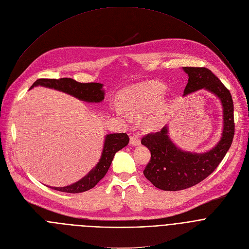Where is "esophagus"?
<instances>
[{
  "label": "esophagus",
  "instance_id": "obj_1",
  "mask_svg": "<svg viewBox=\"0 0 249 249\" xmlns=\"http://www.w3.org/2000/svg\"><path fill=\"white\" fill-rule=\"evenodd\" d=\"M129 143H130V145H132V146H138V145H140V144H141V140H140L139 135H132V136H130Z\"/></svg>",
  "mask_w": 249,
  "mask_h": 249
}]
</instances>
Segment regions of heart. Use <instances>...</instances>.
Returning a JSON list of instances; mask_svg holds the SVG:
<instances>
[{"label":"heart","instance_id":"1","mask_svg":"<svg viewBox=\"0 0 249 249\" xmlns=\"http://www.w3.org/2000/svg\"><path fill=\"white\" fill-rule=\"evenodd\" d=\"M164 95V87L157 82H147L134 87L126 88L119 92L118 98L122 109L117 112L123 116L130 115L141 118L149 115L145 120V127L154 129L160 126L163 121V109L159 108Z\"/></svg>","mask_w":249,"mask_h":249}]
</instances>
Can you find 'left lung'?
Instances as JSON below:
<instances>
[{"label": "left lung", "instance_id": "1", "mask_svg": "<svg viewBox=\"0 0 249 249\" xmlns=\"http://www.w3.org/2000/svg\"><path fill=\"white\" fill-rule=\"evenodd\" d=\"M183 70L189 76L184 95L204 89L221 100L223 133L217 145L202 154L185 152L177 148L168 136L166 125L160 131L143 136L141 144L151 152V160L143 173L155 187L163 191L188 189L204 180L224 159L234 134L233 103L230 90L209 69L183 67Z\"/></svg>", "mask_w": 249, "mask_h": 249}]
</instances>
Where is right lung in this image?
I'll use <instances>...</instances> for the list:
<instances>
[{"label":"right lung","mask_w":249,"mask_h":249,"mask_svg":"<svg viewBox=\"0 0 249 249\" xmlns=\"http://www.w3.org/2000/svg\"><path fill=\"white\" fill-rule=\"evenodd\" d=\"M42 86L56 90L63 91L70 95L77 97L80 100L87 102H101L104 99V90L102 89L103 85L99 83H79L70 78L55 79H39L37 80L30 89L34 87ZM129 142V137L126 133H112L105 137L104 147L102 151L99 162L93 167L89 174H87L80 181L66 186V187H50L53 190L78 194L92 189L107 173L115 154L125 147Z\"/></svg>","instance_id":"1"}]
</instances>
